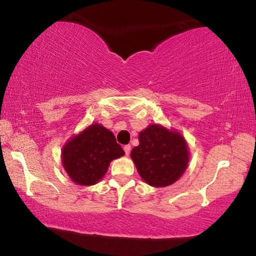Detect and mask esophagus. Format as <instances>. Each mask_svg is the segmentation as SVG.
Segmentation results:
<instances>
[{"label": "esophagus", "mask_w": 256, "mask_h": 256, "mask_svg": "<svg viewBox=\"0 0 256 256\" xmlns=\"http://www.w3.org/2000/svg\"><path fill=\"white\" fill-rule=\"evenodd\" d=\"M124 151H125V154L128 156L130 152H131V146H130V144L124 146Z\"/></svg>", "instance_id": "34e87169"}]
</instances>
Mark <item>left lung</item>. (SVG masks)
<instances>
[{
	"instance_id": "left-lung-1",
	"label": "left lung",
	"mask_w": 256,
	"mask_h": 256,
	"mask_svg": "<svg viewBox=\"0 0 256 256\" xmlns=\"http://www.w3.org/2000/svg\"><path fill=\"white\" fill-rule=\"evenodd\" d=\"M138 141L140 144L132 149L131 157L142 178L154 188L175 183L188 162L183 136L154 124L140 132Z\"/></svg>"
}]
</instances>
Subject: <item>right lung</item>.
Here are the masks:
<instances>
[{"label":"right lung","mask_w":256,"mask_h":256,"mask_svg":"<svg viewBox=\"0 0 256 256\" xmlns=\"http://www.w3.org/2000/svg\"><path fill=\"white\" fill-rule=\"evenodd\" d=\"M124 154L115 136L99 124H92L63 148L62 162L68 176L79 185H94L106 174L112 159Z\"/></svg>","instance_id":"right-lung-1"}]
</instances>
